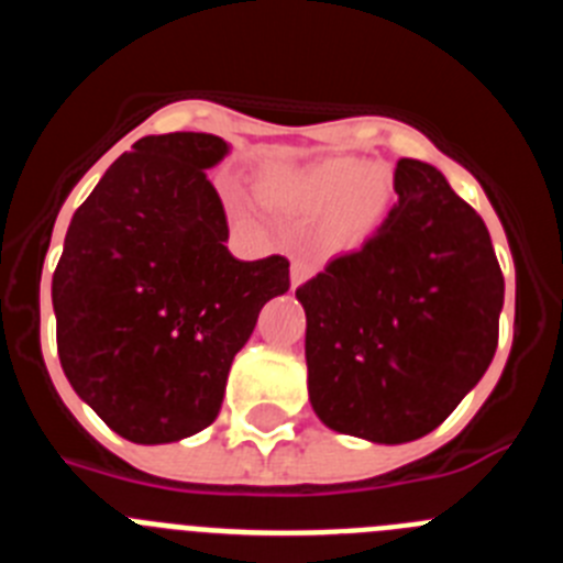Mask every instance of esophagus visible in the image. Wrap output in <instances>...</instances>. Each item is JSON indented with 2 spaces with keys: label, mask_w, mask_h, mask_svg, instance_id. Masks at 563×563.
<instances>
[{
  "label": "esophagus",
  "mask_w": 563,
  "mask_h": 563,
  "mask_svg": "<svg viewBox=\"0 0 563 563\" xmlns=\"http://www.w3.org/2000/svg\"><path fill=\"white\" fill-rule=\"evenodd\" d=\"M312 273H316V262H310V258H305V256L292 258V267H290L292 287L305 285V282L312 276Z\"/></svg>",
  "instance_id": "34e87169"
}]
</instances>
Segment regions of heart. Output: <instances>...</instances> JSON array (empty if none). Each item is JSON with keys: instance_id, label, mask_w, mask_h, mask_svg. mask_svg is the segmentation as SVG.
<instances>
[{"instance_id": "heart-1", "label": "heart", "mask_w": 563, "mask_h": 563, "mask_svg": "<svg viewBox=\"0 0 563 563\" xmlns=\"http://www.w3.org/2000/svg\"><path fill=\"white\" fill-rule=\"evenodd\" d=\"M265 200L296 217L327 218L338 245H357L375 233L391 202V177L380 166L338 157L298 172H271L262 180Z\"/></svg>"}]
</instances>
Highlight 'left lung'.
Segmentation results:
<instances>
[{
	"label": "left lung",
	"mask_w": 563,
	"mask_h": 563,
	"mask_svg": "<svg viewBox=\"0 0 563 563\" xmlns=\"http://www.w3.org/2000/svg\"><path fill=\"white\" fill-rule=\"evenodd\" d=\"M397 202L361 251L296 290L307 389L327 429L380 445L434 431L494 361L505 276L479 213L402 157Z\"/></svg>",
	"instance_id": "8db88e82"
}]
</instances>
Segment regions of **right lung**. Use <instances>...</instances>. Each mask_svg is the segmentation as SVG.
I'll return each instance as SVG.
<instances>
[{"label": "right lung", "instance_id": "obj_1", "mask_svg": "<svg viewBox=\"0 0 563 563\" xmlns=\"http://www.w3.org/2000/svg\"><path fill=\"white\" fill-rule=\"evenodd\" d=\"M206 132L148 134L73 213L53 273L62 369L114 434L177 442L220 415L233 355L262 307L290 290V262H242L206 168Z\"/></svg>", "mask_w": 563, "mask_h": 563}]
</instances>
